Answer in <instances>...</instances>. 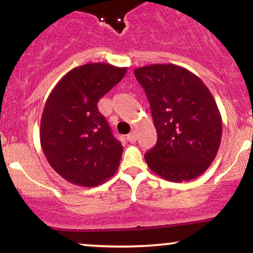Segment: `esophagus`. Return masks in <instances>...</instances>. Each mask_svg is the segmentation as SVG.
Here are the masks:
<instances>
[{
	"label": "esophagus",
	"instance_id": "esophagus-1",
	"mask_svg": "<svg viewBox=\"0 0 253 253\" xmlns=\"http://www.w3.org/2000/svg\"><path fill=\"white\" fill-rule=\"evenodd\" d=\"M127 140H128L129 143H135V140H136V133H135V132L129 133V134L127 135Z\"/></svg>",
	"mask_w": 253,
	"mask_h": 253
}]
</instances>
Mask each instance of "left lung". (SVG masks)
Wrapping results in <instances>:
<instances>
[{
    "label": "left lung",
    "mask_w": 253,
    "mask_h": 253,
    "mask_svg": "<svg viewBox=\"0 0 253 253\" xmlns=\"http://www.w3.org/2000/svg\"><path fill=\"white\" fill-rule=\"evenodd\" d=\"M150 102L157 143L145 161L167 181H190L215 158L222 121L213 95L196 75L173 64L134 70Z\"/></svg>",
    "instance_id": "left-lung-1"
}]
</instances>
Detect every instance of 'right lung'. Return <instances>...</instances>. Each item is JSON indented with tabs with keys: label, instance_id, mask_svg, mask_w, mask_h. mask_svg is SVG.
<instances>
[{
	"label": "right lung",
	"instance_id": "obj_1",
	"mask_svg": "<svg viewBox=\"0 0 253 253\" xmlns=\"http://www.w3.org/2000/svg\"><path fill=\"white\" fill-rule=\"evenodd\" d=\"M126 68L90 63L72 69L51 91L40 123V143L58 175L95 187L117 172L123 145L114 138L97 102L123 80Z\"/></svg>",
	"mask_w": 253,
	"mask_h": 253
}]
</instances>
